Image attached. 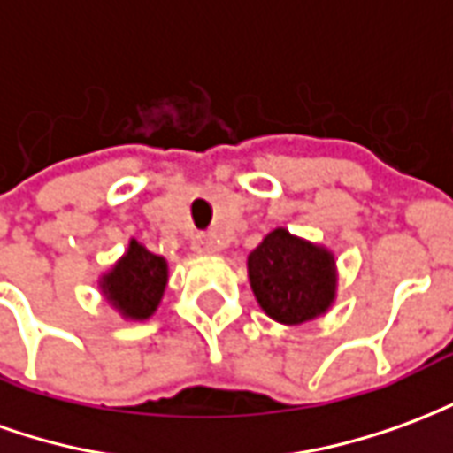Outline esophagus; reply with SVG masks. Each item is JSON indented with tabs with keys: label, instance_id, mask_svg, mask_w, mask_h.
<instances>
[{
	"label": "esophagus",
	"instance_id": "1",
	"mask_svg": "<svg viewBox=\"0 0 453 453\" xmlns=\"http://www.w3.org/2000/svg\"><path fill=\"white\" fill-rule=\"evenodd\" d=\"M191 250H194V255H201V257H208V255H218L220 252V240H218L216 235H198L196 240H194V245H191Z\"/></svg>",
	"mask_w": 453,
	"mask_h": 453
}]
</instances>
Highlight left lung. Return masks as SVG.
I'll list each match as a JSON object with an SVG mask.
<instances>
[{"mask_svg":"<svg viewBox=\"0 0 453 453\" xmlns=\"http://www.w3.org/2000/svg\"><path fill=\"white\" fill-rule=\"evenodd\" d=\"M247 279L257 303L281 325H303L337 301V259L330 247L274 227L247 255Z\"/></svg>","mask_w":453,"mask_h":453,"instance_id":"obj_1","label":"left lung"}]
</instances>
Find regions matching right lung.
<instances>
[{"label": "right lung", "mask_w": 453, "mask_h": 453, "mask_svg": "<svg viewBox=\"0 0 453 453\" xmlns=\"http://www.w3.org/2000/svg\"><path fill=\"white\" fill-rule=\"evenodd\" d=\"M169 265L162 255L130 237L126 252L99 276V294L128 323H145L162 303Z\"/></svg>", "instance_id": "obj_1"}]
</instances>
